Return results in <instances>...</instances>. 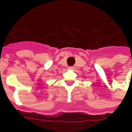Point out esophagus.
<instances>
[{
    "label": "esophagus",
    "mask_w": 132,
    "mask_h": 132,
    "mask_svg": "<svg viewBox=\"0 0 132 132\" xmlns=\"http://www.w3.org/2000/svg\"><path fill=\"white\" fill-rule=\"evenodd\" d=\"M74 68V66H70V67H68V70H73Z\"/></svg>",
    "instance_id": "obj_1"
}]
</instances>
